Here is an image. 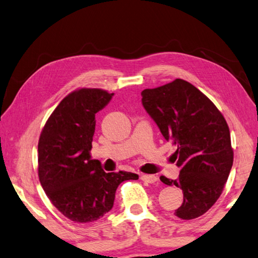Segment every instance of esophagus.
Returning a JSON list of instances; mask_svg holds the SVG:
<instances>
[{"instance_id":"1","label":"esophagus","mask_w":258,"mask_h":258,"mask_svg":"<svg viewBox=\"0 0 258 258\" xmlns=\"http://www.w3.org/2000/svg\"><path fill=\"white\" fill-rule=\"evenodd\" d=\"M141 180L146 183H155L158 181V177L156 175H148V174H143V175H141Z\"/></svg>"}]
</instances>
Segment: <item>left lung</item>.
<instances>
[{"label":"left lung","mask_w":258,"mask_h":258,"mask_svg":"<svg viewBox=\"0 0 258 258\" xmlns=\"http://www.w3.org/2000/svg\"><path fill=\"white\" fill-rule=\"evenodd\" d=\"M142 104L166 141L176 147L174 161L181 168L176 180L160 176L183 191L175 211L182 220L204 215L220 198L233 164L230 130L221 111L190 84L175 81L142 91Z\"/></svg>","instance_id":"8db88e82"}]
</instances>
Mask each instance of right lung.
Masks as SVG:
<instances>
[{"label":"right lung","instance_id":"add662e5","mask_svg":"<svg viewBox=\"0 0 258 258\" xmlns=\"http://www.w3.org/2000/svg\"><path fill=\"white\" fill-rule=\"evenodd\" d=\"M113 93L101 89H80L62 99L43 127L38 141V177L47 198L76 223L102 217L113 206L121 182L138 180L130 172L106 173L91 158L95 113Z\"/></svg>","mask_w":258,"mask_h":258}]
</instances>
